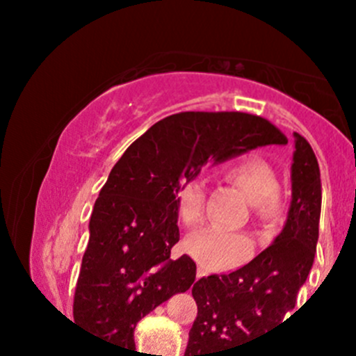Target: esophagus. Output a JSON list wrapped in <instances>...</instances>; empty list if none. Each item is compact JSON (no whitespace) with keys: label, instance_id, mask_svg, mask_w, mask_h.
<instances>
[{"label":"esophagus","instance_id":"34e87169","mask_svg":"<svg viewBox=\"0 0 356 356\" xmlns=\"http://www.w3.org/2000/svg\"><path fill=\"white\" fill-rule=\"evenodd\" d=\"M196 276H197V278H200V276H203V273H201V271H197V275H196Z\"/></svg>","mask_w":356,"mask_h":356}]
</instances>
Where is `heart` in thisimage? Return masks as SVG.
Instances as JSON below:
<instances>
[{
    "instance_id": "1",
    "label": "heart",
    "mask_w": 356,
    "mask_h": 356,
    "mask_svg": "<svg viewBox=\"0 0 356 356\" xmlns=\"http://www.w3.org/2000/svg\"><path fill=\"white\" fill-rule=\"evenodd\" d=\"M228 178L253 205L254 217L262 222L278 216V178L275 169L260 156H244L226 169ZM176 213L185 226H196L203 216L205 187L197 178H188L176 187ZM197 264L207 271H225L235 267L251 253L250 238L235 232L205 228L188 235L184 244Z\"/></svg>"
}]
</instances>
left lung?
<instances>
[{
    "instance_id": "1",
    "label": "left lung",
    "mask_w": 356,
    "mask_h": 356,
    "mask_svg": "<svg viewBox=\"0 0 356 356\" xmlns=\"http://www.w3.org/2000/svg\"><path fill=\"white\" fill-rule=\"evenodd\" d=\"M294 143L292 201L282 234L237 271L203 276L193 285L197 316L184 356H235L237 348L264 337L294 310L312 269L321 216L316 153L300 134Z\"/></svg>"
}]
</instances>
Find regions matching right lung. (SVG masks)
Listing matches in <instances>:
<instances>
[{
	"label": "right lung",
	"mask_w": 356,
	"mask_h": 356,
	"mask_svg": "<svg viewBox=\"0 0 356 356\" xmlns=\"http://www.w3.org/2000/svg\"><path fill=\"white\" fill-rule=\"evenodd\" d=\"M266 144H287V137L244 112H180L131 143L94 203L74 323L134 350L135 325L196 278L191 257L171 259L180 241L176 187L209 160L225 162Z\"/></svg>",
	"instance_id": "obj_1"
}]
</instances>
